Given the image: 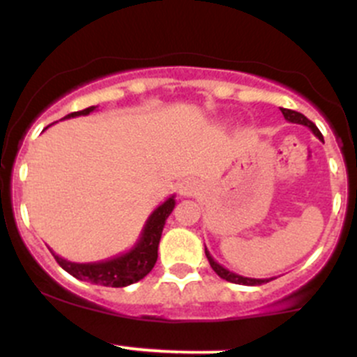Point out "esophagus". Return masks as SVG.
I'll list each match as a JSON object with an SVG mask.
<instances>
[{"label": "esophagus", "mask_w": 357, "mask_h": 357, "mask_svg": "<svg viewBox=\"0 0 357 357\" xmlns=\"http://www.w3.org/2000/svg\"><path fill=\"white\" fill-rule=\"evenodd\" d=\"M199 192H200V185L195 181V179H185V181L179 185V193L185 197L197 195Z\"/></svg>", "instance_id": "esophagus-1"}]
</instances>
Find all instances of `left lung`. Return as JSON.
<instances>
[{
  "instance_id": "left-lung-1",
  "label": "left lung",
  "mask_w": 357,
  "mask_h": 357,
  "mask_svg": "<svg viewBox=\"0 0 357 357\" xmlns=\"http://www.w3.org/2000/svg\"><path fill=\"white\" fill-rule=\"evenodd\" d=\"M280 110H282L283 117H285L287 121H289V122H294V124H302V126H305V128L311 129V131L314 132V135L318 136L319 139H323V135H321V132H319V129L316 128V126L312 124V122L309 121L307 117H305V115H302L301 112L289 110V109H280ZM205 255H207L208 264H211V268L214 269L215 275L221 276V278H222V280H226V282L236 283V285H248V287H254V285H262V283H268V282H271V280H273V278H266V280H259V278H247V276L236 275V273L229 271V269L222 268V266L219 264V262H215L214 259H212V255L208 254L207 247H205Z\"/></svg>"
}]
</instances>
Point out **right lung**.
Segmentation results:
<instances>
[{
    "mask_svg": "<svg viewBox=\"0 0 357 357\" xmlns=\"http://www.w3.org/2000/svg\"><path fill=\"white\" fill-rule=\"evenodd\" d=\"M96 107H88L84 110L72 112L66 115L63 119L77 117V115H88L89 112L95 110ZM176 200L174 197H169L162 205H158L155 211L150 214L146 219L143 231L139 235V240L136 245L128 250L126 254L117 255V257L107 259V261L100 262H88V264H79V262H70L67 259L59 257L55 252H52L53 257L56 259L60 266L77 280H84V282H91L95 285L103 287H128L132 283L139 282L145 278L157 262V250L158 242H160L162 229H164L165 219L174 208Z\"/></svg>",
    "mask_w": 357,
    "mask_h": 357,
    "instance_id": "1",
    "label": "right lung"
}]
</instances>
